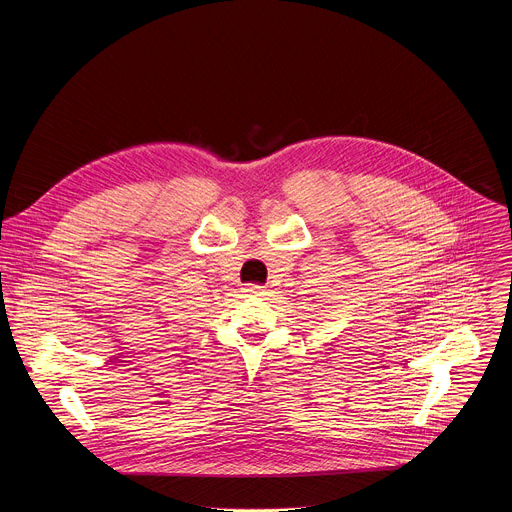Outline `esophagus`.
Instances as JSON below:
<instances>
[{"instance_id":"obj_1","label":"esophagus","mask_w":512,"mask_h":512,"mask_svg":"<svg viewBox=\"0 0 512 512\" xmlns=\"http://www.w3.org/2000/svg\"><path fill=\"white\" fill-rule=\"evenodd\" d=\"M243 291L247 296H263L265 294V287L263 285H255V283H251V285H245L243 287Z\"/></svg>"}]
</instances>
